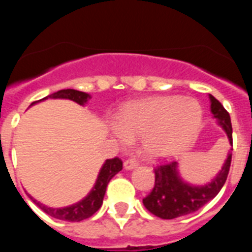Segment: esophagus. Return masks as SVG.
Returning a JSON list of instances; mask_svg holds the SVG:
<instances>
[{
	"label": "esophagus",
	"instance_id": "1",
	"mask_svg": "<svg viewBox=\"0 0 252 252\" xmlns=\"http://www.w3.org/2000/svg\"><path fill=\"white\" fill-rule=\"evenodd\" d=\"M138 165V161L135 160V159H128V160L124 161V169H126V170H130V169H134L135 166Z\"/></svg>",
	"mask_w": 252,
	"mask_h": 252
}]
</instances>
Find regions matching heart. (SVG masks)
<instances>
[{"mask_svg": "<svg viewBox=\"0 0 252 252\" xmlns=\"http://www.w3.org/2000/svg\"><path fill=\"white\" fill-rule=\"evenodd\" d=\"M201 121L203 109L195 99L154 97L124 107L114 133L122 143L140 137L148 155L164 158L180 152L195 137Z\"/></svg>", "mask_w": 252, "mask_h": 252, "instance_id": "1", "label": "heart"}]
</instances>
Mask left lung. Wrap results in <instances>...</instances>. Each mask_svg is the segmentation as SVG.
Segmentation results:
<instances>
[{
	"mask_svg": "<svg viewBox=\"0 0 252 252\" xmlns=\"http://www.w3.org/2000/svg\"><path fill=\"white\" fill-rule=\"evenodd\" d=\"M211 113L218 123L224 128L232 145V126L230 114L222 104L210 94ZM231 150L220 173L213 182L204 187H194L180 179L176 170V161L161 163L155 166V183L152 191L143 199V204L148 211L160 219H175L188 215L203 208L213 200L224 187L231 165Z\"/></svg>",
	"mask_w": 252,
	"mask_h": 252,
	"instance_id": "1",
	"label": "left lung"
}]
</instances>
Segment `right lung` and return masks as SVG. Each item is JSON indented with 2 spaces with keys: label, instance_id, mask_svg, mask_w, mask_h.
I'll list each match as a JSON object with an SVG mask.
<instances>
[{
  "label": "right lung",
  "instance_id": "right-lung-1",
  "mask_svg": "<svg viewBox=\"0 0 252 252\" xmlns=\"http://www.w3.org/2000/svg\"><path fill=\"white\" fill-rule=\"evenodd\" d=\"M47 98H63V99H70L73 102L78 103V104L84 105L87 103V100H88L89 94L84 93V92L76 91V89H62V91H58L53 94H49L48 97L43 98V99H47ZM34 103L36 102H33L32 104H34ZM122 168H123V161L119 158L108 159L103 164L102 169L99 171V175H98L97 182H95V185L92 189V191L84 197L83 200L72 206H68V208H48V206H44L43 204L34 200L32 196L30 197L39 209H42L44 213L48 214L52 218L63 220V221H82L84 219L91 218L93 214H95L99 210V208L102 206L103 197H104L108 183L110 182V179H112L115 174L122 170Z\"/></svg>",
  "mask_w": 252,
  "mask_h": 252
}]
</instances>
